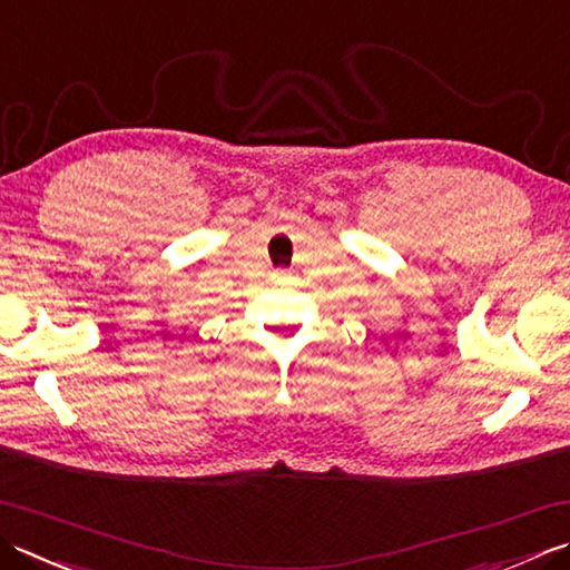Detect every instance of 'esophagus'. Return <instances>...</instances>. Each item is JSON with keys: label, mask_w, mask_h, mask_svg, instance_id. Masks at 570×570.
Returning a JSON list of instances; mask_svg holds the SVG:
<instances>
[{"label": "esophagus", "mask_w": 570, "mask_h": 570, "mask_svg": "<svg viewBox=\"0 0 570 570\" xmlns=\"http://www.w3.org/2000/svg\"><path fill=\"white\" fill-rule=\"evenodd\" d=\"M274 276H276V278H282V276H284V272H276Z\"/></svg>", "instance_id": "obj_1"}]
</instances>
